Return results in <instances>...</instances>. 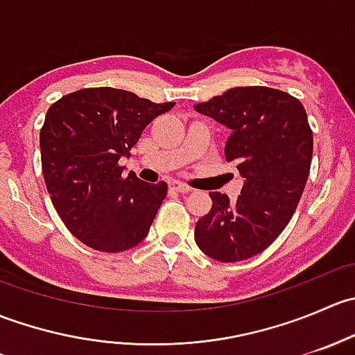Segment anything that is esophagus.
Returning <instances> with one entry per match:
<instances>
[{"label": "esophagus", "mask_w": 355, "mask_h": 355, "mask_svg": "<svg viewBox=\"0 0 355 355\" xmlns=\"http://www.w3.org/2000/svg\"><path fill=\"white\" fill-rule=\"evenodd\" d=\"M170 189L175 192H180V194H187V192H191V187H187V185H184L182 182H177V180L170 182Z\"/></svg>", "instance_id": "obj_1"}]
</instances>
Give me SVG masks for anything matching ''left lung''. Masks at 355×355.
I'll list each match as a JSON object with an SVG mask.
<instances>
[{"label": "left lung", "instance_id": "1", "mask_svg": "<svg viewBox=\"0 0 355 355\" xmlns=\"http://www.w3.org/2000/svg\"><path fill=\"white\" fill-rule=\"evenodd\" d=\"M194 110L230 128L225 159L244 177L235 202L209 192L196 244L221 263L249 259L277 241L302 198L313 159L307 113L288 92L263 85L228 89Z\"/></svg>", "mask_w": 355, "mask_h": 355}]
</instances>
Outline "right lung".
<instances>
[{"mask_svg": "<svg viewBox=\"0 0 355 355\" xmlns=\"http://www.w3.org/2000/svg\"><path fill=\"white\" fill-rule=\"evenodd\" d=\"M175 103L113 87L70 92L49 106L39 134L42 175L51 202L73 237L101 252L132 249L149 234L166 182L123 177L142 130Z\"/></svg>", "mask_w": 355, "mask_h": 355, "instance_id": "right-lung-1", "label": "right lung"}]
</instances>
